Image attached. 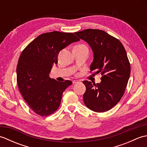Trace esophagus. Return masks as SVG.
Returning a JSON list of instances; mask_svg holds the SVG:
<instances>
[{
  "mask_svg": "<svg viewBox=\"0 0 147 147\" xmlns=\"http://www.w3.org/2000/svg\"><path fill=\"white\" fill-rule=\"evenodd\" d=\"M79 82H80L79 81H78V80H74L73 82V84H76V83H78Z\"/></svg>",
  "mask_w": 147,
  "mask_h": 147,
  "instance_id": "obj_1",
  "label": "esophagus"
}]
</instances>
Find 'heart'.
<instances>
[{
    "mask_svg": "<svg viewBox=\"0 0 147 147\" xmlns=\"http://www.w3.org/2000/svg\"><path fill=\"white\" fill-rule=\"evenodd\" d=\"M77 46H78V47H86L85 45H83V44H81V45H77Z\"/></svg>",
    "mask_w": 147,
    "mask_h": 147,
    "instance_id": "obj_1",
    "label": "heart"
}]
</instances>
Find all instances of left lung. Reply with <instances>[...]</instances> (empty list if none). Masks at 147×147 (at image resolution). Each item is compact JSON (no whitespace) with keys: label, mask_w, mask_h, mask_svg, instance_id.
I'll return each instance as SVG.
<instances>
[{"label":"left lung","mask_w":147,"mask_h":147,"mask_svg":"<svg viewBox=\"0 0 147 147\" xmlns=\"http://www.w3.org/2000/svg\"><path fill=\"white\" fill-rule=\"evenodd\" d=\"M74 33L92 49L90 71L102 74L100 83L83 82L86 86L84 103L93 111H107L120 101L129 78L131 67L126 50L119 40L103 30L86 29Z\"/></svg>","instance_id":"obj_1"}]
</instances>
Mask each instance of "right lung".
<instances>
[{"mask_svg": "<svg viewBox=\"0 0 147 147\" xmlns=\"http://www.w3.org/2000/svg\"><path fill=\"white\" fill-rule=\"evenodd\" d=\"M80 39L72 33L55 31L41 34L27 45L19 58L16 73L19 90L32 110L41 116L57 111L62 93L72 82L49 77L59 52Z\"/></svg>", "mask_w": 147, "mask_h": 147, "instance_id": "add662e5", "label": "right lung"}]
</instances>
